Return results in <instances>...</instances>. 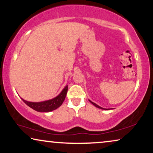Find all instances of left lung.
Segmentation results:
<instances>
[{"label": "left lung", "mask_w": 153, "mask_h": 153, "mask_svg": "<svg viewBox=\"0 0 153 153\" xmlns=\"http://www.w3.org/2000/svg\"><path fill=\"white\" fill-rule=\"evenodd\" d=\"M90 101V102L91 103H92L93 105H94L95 107H97V108H99V109H101V110H110V109H105V108H101V107H100V106L99 105H97V104H96L95 103H94V102H92V101H91L90 100H89Z\"/></svg>", "instance_id": "left-lung-1"}]
</instances>
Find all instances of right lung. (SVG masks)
Here are the masks:
<instances>
[{
    "label": "right lung",
    "mask_w": 153,
    "mask_h": 153,
    "mask_svg": "<svg viewBox=\"0 0 153 153\" xmlns=\"http://www.w3.org/2000/svg\"><path fill=\"white\" fill-rule=\"evenodd\" d=\"M68 86L66 85L58 96H56L52 99H50V100L41 101V102H31V101H27L24 100L23 99H21L24 101V103L27 104L29 107H30L37 112H51L57 109V108L60 107L62 105V103H63L65 99L66 94H67L68 92Z\"/></svg>",
    "instance_id": "1"
}]
</instances>
